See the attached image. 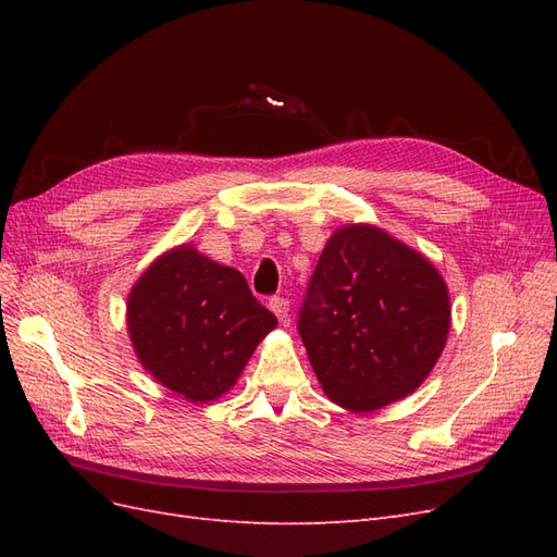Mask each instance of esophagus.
Here are the masks:
<instances>
[{"mask_svg": "<svg viewBox=\"0 0 557 557\" xmlns=\"http://www.w3.org/2000/svg\"><path fill=\"white\" fill-rule=\"evenodd\" d=\"M269 309H272L276 313L278 320H288V311H290V301L285 297H272L269 299Z\"/></svg>", "mask_w": 557, "mask_h": 557, "instance_id": "obj_1", "label": "esophagus"}]
</instances>
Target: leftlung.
<instances>
[{"mask_svg": "<svg viewBox=\"0 0 557 557\" xmlns=\"http://www.w3.org/2000/svg\"><path fill=\"white\" fill-rule=\"evenodd\" d=\"M448 327L440 272L369 225L344 227L327 242L297 318L325 395L350 411L411 395L440 360Z\"/></svg>", "mask_w": 557, "mask_h": 557, "instance_id": "1", "label": "left lung"}]
</instances>
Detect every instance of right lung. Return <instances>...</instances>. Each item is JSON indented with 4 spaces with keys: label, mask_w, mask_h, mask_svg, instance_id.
<instances>
[{
    "label": "right lung",
    "mask_w": 557,
    "mask_h": 557,
    "mask_svg": "<svg viewBox=\"0 0 557 557\" xmlns=\"http://www.w3.org/2000/svg\"><path fill=\"white\" fill-rule=\"evenodd\" d=\"M134 350L156 381L190 401L221 397L276 315L246 278L181 246L150 264L127 301Z\"/></svg>",
    "instance_id": "right-lung-1"
}]
</instances>
